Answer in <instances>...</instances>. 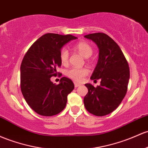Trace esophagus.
<instances>
[{"mask_svg": "<svg viewBox=\"0 0 148 148\" xmlns=\"http://www.w3.org/2000/svg\"><path fill=\"white\" fill-rule=\"evenodd\" d=\"M80 86H81L80 84H79V83H77V82H74V87H75V88L79 87Z\"/></svg>", "mask_w": 148, "mask_h": 148, "instance_id": "34e87169", "label": "esophagus"}]
</instances>
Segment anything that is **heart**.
Here are the masks:
<instances>
[{
  "instance_id": "1",
  "label": "heart",
  "mask_w": 148,
  "mask_h": 148,
  "mask_svg": "<svg viewBox=\"0 0 148 148\" xmlns=\"http://www.w3.org/2000/svg\"><path fill=\"white\" fill-rule=\"evenodd\" d=\"M74 48L86 58L91 56L92 51H93L91 45L86 41H80L76 43ZM69 53L68 50L66 48H63L60 50V59L63 65L67 64L69 62ZM88 72L89 71L87 68L71 67L65 71V74L75 82H82L84 77L86 76Z\"/></svg>"
}]
</instances>
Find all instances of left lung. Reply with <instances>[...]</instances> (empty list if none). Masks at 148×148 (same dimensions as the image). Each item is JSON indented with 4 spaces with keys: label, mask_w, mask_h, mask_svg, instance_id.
I'll use <instances>...</instances> for the list:
<instances>
[{
    "label": "left lung",
    "mask_w": 148,
    "mask_h": 148,
    "mask_svg": "<svg viewBox=\"0 0 148 148\" xmlns=\"http://www.w3.org/2000/svg\"><path fill=\"white\" fill-rule=\"evenodd\" d=\"M92 40L99 48V58L90 79H100V85L85 86L88 92L84 99L88 112L102 116L112 112L126 95L130 71L128 62L117 43L104 33L84 36Z\"/></svg>",
    "instance_id": "1"
}]
</instances>
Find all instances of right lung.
<instances>
[{
	"label": "right lung",
	"mask_w": 148,
	"mask_h": 148,
	"mask_svg": "<svg viewBox=\"0 0 148 148\" xmlns=\"http://www.w3.org/2000/svg\"><path fill=\"white\" fill-rule=\"evenodd\" d=\"M74 36L48 33L37 39L24 55L20 66V87L26 102L38 114L51 116L64 110L67 95L74 88L71 79L62 77L59 84L50 81L61 66V48Z\"/></svg>",
	"instance_id": "add662e5"
}]
</instances>
